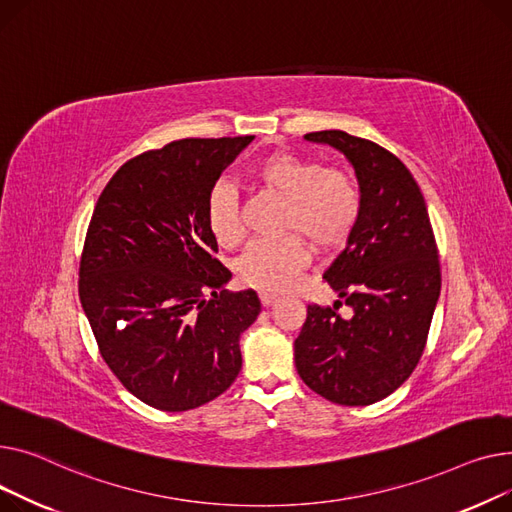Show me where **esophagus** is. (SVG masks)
Masks as SVG:
<instances>
[{"instance_id":"1","label":"esophagus","mask_w":512,"mask_h":512,"mask_svg":"<svg viewBox=\"0 0 512 512\" xmlns=\"http://www.w3.org/2000/svg\"><path fill=\"white\" fill-rule=\"evenodd\" d=\"M258 297H260V302H262V306H264V308L273 306V304L277 302V299H279L275 293H266V291H260V293H258Z\"/></svg>"}]
</instances>
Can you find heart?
<instances>
[{
	"label": "heart",
	"instance_id": "b5f03b06",
	"mask_svg": "<svg viewBox=\"0 0 512 512\" xmlns=\"http://www.w3.org/2000/svg\"><path fill=\"white\" fill-rule=\"evenodd\" d=\"M252 175L264 190L285 200L281 231L289 235L258 239L237 260L235 270L239 281L250 287L283 291L293 285L310 260L305 238L316 250L330 252L351 237L362 217V192L347 171L320 167L291 150L266 155L256 163ZM204 219L221 248L242 244L244 223L239 196L229 182H219L210 190Z\"/></svg>",
	"mask_w": 512,
	"mask_h": 512
}]
</instances>
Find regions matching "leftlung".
I'll return each instance as SVG.
<instances>
[{"label":"left lung","mask_w":512,"mask_h":512,"mask_svg":"<svg viewBox=\"0 0 512 512\" xmlns=\"http://www.w3.org/2000/svg\"><path fill=\"white\" fill-rule=\"evenodd\" d=\"M304 138L337 148L353 165L362 217L324 270L354 316L336 314L340 299L333 308L308 306L293 345L295 368L328 401L372 405L395 393L426 349L440 295L430 215L413 175L386 148L341 130Z\"/></svg>","instance_id":"left-lung-1"}]
</instances>
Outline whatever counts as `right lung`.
Returning a JSON list of instances; mask_svg holds the SVG:
<instances>
[{
    "mask_svg": "<svg viewBox=\"0 0 512 512\" xmlns=\"http://www.w3.org/2000/svg\"><path fill=\"white\" fill-rule=\"evenodd\" d=\"M254 136L184 138L124 163L101 192L84 239L78 293L105 364L161 411L217 399L242 370L239 337L256 291H227L229 270L204 206Z\"/></svg>",
    "mask_w": 512,
    "mask_h": 512,
    "instance_id": "obj_1",
    "label": "right lung"
}]
</instances>
